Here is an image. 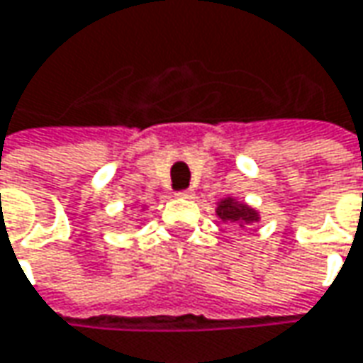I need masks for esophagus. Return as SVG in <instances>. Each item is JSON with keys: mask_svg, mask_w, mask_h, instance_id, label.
I'll return each mask as SVG.
<instances>
[{"mask_svg": "<svg viewBox=\"0 0 363 363\" xmlns=\"http://www.w3.org/2000/svg\"><path fill=\"white\" fill-rule=\"evenodd\" d=\"M192 194H194V192H192L191 189H186V191H179V192H177V196H179V199H192Z\"/></svg>", "mask_w": 363, "mask_h": 363, "instance_id": "esophagus-1", "label": "esophagus"}]
</instances>
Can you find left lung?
<instances>
[{"instance_id":"left-lung-1","label":"left lung","mask_w":363,"mask_h":363,"mask_svg":"<svg viewBox=\"0 0 363 363\" xmlns=\"http://www.w3.org/2000/svg\"><path fill=\"white\" fill-rule=\"evenodd\" d=\"M216 216L224 224H234L240 228H246L260 220V213L250 204L238 201L236 196H224L216 202Z\"/></svg>"}]
</instances>
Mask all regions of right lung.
I'll list each match as a JSON object with an SVG mask.
<instances>
[{"label":"right lung","instance_id":"add662e5","mask_svg":"<svg viewBox=\"0 0 363 363\" xmlns=\"http://www.w3.org/2000/svg\"><path fill=\"white\" fill-rule=\"evenodd\" d=\"M145 208H147V206H143V208H140V211H145Z\"/></svg>","mask_w":363,"mask_h":363}]
</instances>
